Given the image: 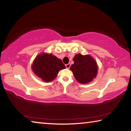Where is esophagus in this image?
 <instances>
[{
	"mask_svg": "<svg viewBox=\"0 0 131 131\" xmlns=\"http://www.w3.org/2000/svg\"><path fill=\"white\" fill-rule=\"evenodd\" d=\"M66 68L67 69H69L70 67V63H68V64H66L65 65Z\"/></svg>",
	"mask_w": 131,
	"mask_h": 131,
	"instance_id": "esophagus-1",
	"label": "esophagus"
}]
</instances>
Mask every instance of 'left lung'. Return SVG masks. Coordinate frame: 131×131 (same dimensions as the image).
<instances>
[{
	"instance_id": "8db88e82",
	"label": "left lung",
	"mask_w": 131,
	"mask_h": 131,
	"mask_svg": "<svg viewBox=\"0 0 131 131\" xmlns=\"http://www.w3.org/2000/svg\"><path fill=\"white\" fill-rule=\"evenodd\" d=\"M74 64L70 69L75 79L81 84L90 83L97 75V66L95 59L90 55L77 54L73 58Z\"/></svg>"
}]
</instances>
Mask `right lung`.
Returning a JSON list of instances; mask_svg holds the SVG:
<instances>
[{"label": "right lung", "instance_id": "add662e5", "mask_svg": "<svg viewBox=\"0 0 131 131\" xmlns=\"http://www.w3.org/2000/svg\"><path fill=\"white\" fill-rule=\"evenodd\" d=\"M32 69L34 73L44 81H52L57 76L59 71L65 69L61 59L52 54H39L33 62Z\"/></svg>", "mask_w": 131, "mask_h": 131}]
</instances>
